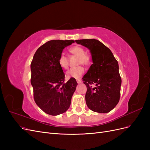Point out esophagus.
<instances>
[{
	"instance_id": "34e87169",
	"label": "esophagus",
	"mask_w": 150,
	"mask_h": 150,
	"mask_svg": "<svg viewBox=\"0 0 150 150\" xmlns=\"http://www.w3.org/2000/svg\"><path fill=\"white\" fill-rule=\"evenodd\" d=\"M76 81H77V83H78V84H80V83H81V82H82L81 79H77Z\"/></svg>"
}]
</instances>
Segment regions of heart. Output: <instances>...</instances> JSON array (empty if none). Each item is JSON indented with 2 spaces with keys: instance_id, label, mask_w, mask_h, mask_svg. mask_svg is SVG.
Masks as SVG:
<instances>
[{
  "instance_id": "b5f03b06",
  "label": "heart",
  "mask_w": 150,
  "mask_h": 150,
  "mask_svg": "<svg viewBox=\"0 0 150 150\" xmlns=\"http://www.w3.org/2000/svg\"><path fill=\"white\" fill-rule=\"evenodd\" d=\"M69 51L72 55L78 57V65L82 64L88 66L90 65L91 62V59L88 54H86V51L84 48L81 46H75L69 49ZM58 64L59 66L64 69H67L69 66V59L68 57L64 53H61L58 58ZM84 72V68L82 66H79L76 67L71 68L66 72V76L67 78H79Z\"/></svg>"
}]
</instances>
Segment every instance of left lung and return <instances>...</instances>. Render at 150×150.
I'll list each match as a JSON object with an SVG mask.
<instances>
[{"label":"left lung","mask_w":150,"mask_h":150,"mask_svg":"<svg viewBox=\"0 0 150 150\" xmlns=\"http://www.w3.org/2000/svg\"><path fill=\"white\" fill-rule=\"evenodd\" d=\"M76 42L90 50L93 62L83 78L87 87L86 104L94 112H110L120 98L121 78L118 62L111 50L98 40L81 39L76 40Z\"/></svg>","instance_id":"left-lung-1"}]
</instances>
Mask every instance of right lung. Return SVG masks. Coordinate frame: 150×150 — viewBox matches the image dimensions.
<instances>
[{"label":"right lung","mask_w":150,"mask_h":150,"mask_svg":"<svg viewBox=\"0 0 150 150\" xmlns=\"http://www.w3.org/2000/svg\"><path fill=\"white\" fill-rule=\"evenodd\" d=\"M73 40H51L39 47L30 64L34 99L36 104L48 115H59L69 109L78 85L74 78L64 83L65 74L58 58Z\"/></svg>","instance_id":"obj_1"}]
</instances>
